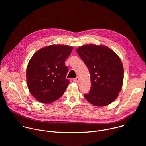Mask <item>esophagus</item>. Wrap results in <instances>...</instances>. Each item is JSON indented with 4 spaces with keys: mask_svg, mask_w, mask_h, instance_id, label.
Segmentation results:
<instances>
[{
    "mask_svg": "<svg viewBox=\"0 0 146 146\" xmlns=\"http://www.w3.org/2000/svg\"><path fill=\"white\" fill-rule=\"evenodd\" d=\"M73 81L75 82H79V78L78 77H77L76 78L73 79Z\"/></svg>",
    "mask_w": 146,
    "mask_h": 146,
    "instance_id": "34e87169",
    "label": "esophagus"
}]
</instances>
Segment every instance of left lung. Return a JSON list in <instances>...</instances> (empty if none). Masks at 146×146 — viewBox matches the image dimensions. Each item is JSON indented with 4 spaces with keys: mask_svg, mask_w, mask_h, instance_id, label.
<instances>
[{
    "mask_svg": "<svg viewBox=\"0 0 146 146\" xmlns=\"http://www.w3.org/2000/svg\"><path fill=\"white\" fill-rule=\"evenodd\" d=\"M77 54L88 68L91 87L85 98L96 106L113 102L122 89L123 68L119 56L109 48L93 44L78 48Z\"/></svg>",
    "mask_w": 146,
    "mask_h": 146,
    "instance_id": "1",
    "label": "left lung"
}]
</instances>
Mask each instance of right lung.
Here are the masks:
<instances>
[{
	"label": "right lung",
	"instance_id": "obj_1",
	"mask_svg": "<svg viewBox=\"0 0 146 146\" xmlns=\"http://www.w3.org/2000/svg\"><path fill=\"white\" fill-rule=\"evenodd\" d=\"M72 47L51 45L37 51L30 59L27 69L29 90L38 101L50 103L62 96L69 84L66 78L68 67L65 60Z\"/></svg>",
	"mask_w": 146,
	"mask_h": 146
}]
</instances>
